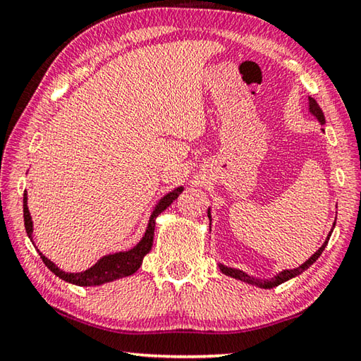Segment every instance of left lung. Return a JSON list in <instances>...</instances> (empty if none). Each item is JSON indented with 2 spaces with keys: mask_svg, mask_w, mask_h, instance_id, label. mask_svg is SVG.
Listing matches in <instances>:
<instances>
[{
  "mask_svg": "<svg viewBox=\"0 0 361 361\" xmlns=\"http://www.w3.org/2000/svg\"><path fill=\"white\" fill-rule=\"evenodd\" d=\"M310 111H311L312 114H314V116L319 119V122H321V124H324V122H325L324 113H322V110H321V106L317 105V102H316L314 99H312V97H310ZM207 214H209V212H207ZM209 219H210V214H209ZM330 235H331V231H330V234H329V237H327V240L324 242L322 247L319 248V250L316 251V253L312 255L307 262H303V264L300 265V267H297V269H294V270H283V271H280V274H278L276 276L271 278V280H259V278L250 276V275H247V274H245V271H242V270L231 269V267H226V265H223V264H220V270L223 271L224 275L233 276V278H235V280H240V281H243V283L255 284V286H259V288H264V289L275 288V286H278V284H281V283H284V281L290 280V278H294V276H297V275H300L302 271L307 270L311 264H314L317 257L322 255V251L325 250V247H327Z\"/></svg>",
  "mask_w": 361,
  "mask_h": 361,
  "instance_id": "1",
  "label": "left lung"
}]
</instances>
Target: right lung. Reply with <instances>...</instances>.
Listing matches in <instances>:
<instances>
[{
  "instance_id": "right-lung-1",
  "label": "right lung",
  "mask_w": 361,
  "mask_h": 361,
  "mask_svg": "<svg viewBox=\"0 0 361 361\" xmlns=\"http://www.w3.org/2000/svg\"><path fill=\"white\" fill-rule=\"evenodd\" d=\"M182 190H183L182 187L174 188L173 192H169L159 201V204L155 206L154 212L151 215V219H149V224L145 235H142V239L135 245L132 250L119 251V253H114V255H106L94 264L91 269H87L85 271H78V274H67V271L58 269L50 259H47L42 253L39 255L42 257L44 264L53 271L54 275L59 276L61 280H64L67 283L77 284V286H97V284L110 283L114 280H119V278L130 276L140 269L142 257H145L152 248L155 219H157V216L168 206H171V202L182 193ZM23 219H25L26 234H28V237L32 240V220L28 210V196H26V192L23 195Z\"/></svg>"
}]
</instances>
